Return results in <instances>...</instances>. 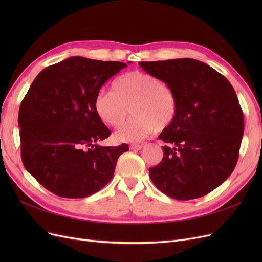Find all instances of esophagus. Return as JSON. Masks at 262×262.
Here are the masks:
<instances>
[{
	"instance_id": "34e87169",
	"label": "esophagus",
	"mask_w": 262,
	"mask_h": 262,
	"mask_svg": "<svg viewBox=\"0 0 262 262\" xmlns=\"http://www.w3.org/2000/svg\"><path fill=\"white\" fill-rule=\"evenodd\" d=\"M142 147H143V145H141V144H131V145H130V148H131L132 150H139V149H141Z\"/></svg>"
}]
</instances>
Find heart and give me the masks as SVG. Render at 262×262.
I'll return each instance as SVG.
<instances>
[{"label": "heart", "mask_w": 262, "mask_h": 262, "mask_svg": "<svg viewBox=\"0 0 262 262\" xmlns=\"http://www.w3.org/2000/svg\"><path fill=\"white\" fill-rule=\"evenodd\" d=\"M95 109L105 123L120 126L129 113L132 118L115 133L119 142H139L155 128H168L177 115V98L170 87L153 74L133 71L118 77L113 91L100 92Z\"/></svg>", "instance_id": "1"}]
</instances>
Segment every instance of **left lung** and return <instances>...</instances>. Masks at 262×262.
Masks as SVG:
<instances>
[{
    "mask_svg": "<svg viewBox=\"0 0 262 262\" xmlns=\"http://www.w3.org/2000/svg\"><path fill=\"white\" fill-rule=\"evenodd\" d=\"M173 91L177 115L158 139L163 160L149 177L163 193L191 200L211 192L233 172L244 134V116L225 76L194 59L140 62Z\"/></svg>",
    "mask_w": 262,
    "mask_h": 262,
    "instance_id": "left-lung-1",
    "label": "left lung"
}]
</instances>
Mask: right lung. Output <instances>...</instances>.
Instances as JSON below:
<instances>
[{"label": "right lung", "instance_id": "1", "mask_svg": "<svg viewBox=\"0 0 262 262\" xmlns=\"http://www.w3.org/2000/svg\"><path fill=\"white\" fill-rule=\"evenodd\" d=\"M125 67L71 57L42 70L31 84L18 113L21 161L52 193L72 199L96 193L129 150L126 144H97L112 132L95 109L101 86Z\"/></svg>", "mask_w": 262, "mask_h": 262}]
</instances>
